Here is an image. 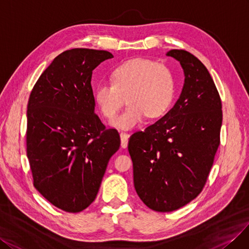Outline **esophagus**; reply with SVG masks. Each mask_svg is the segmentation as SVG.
Wrapping results in <instances>:
<instances>
[{
	"instance_id": "esophagus-1",
	"label": "esophagus",
	"mask_w": 249,
	"mask_h": 249,
	"mask_svg": "<svg viewBox=\"0 0 249 249\" xmlns=\"http://www.w3.org/2000/svg\"><path fill=\"white\" fill-rule=\"evenodd\" d=\"M120 136H121V147L126 148L127 145H128V139H129L130 134L125 133V132H121V133H120Z\"/></svg>"
}]
</instances>
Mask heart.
<instances>
[{
	"instance_id": "heart-1",
	"label": "heart",
	"mask_w": 249,
	"mask_h": 249,
	"mask_svg": "<svg viewBox=\"0 0 249 249\" xmlns=\"http://www.w3.org/2000/svg\"><path fill=\"white\" fill-rule=\"evenodd\" d=\"M175 94V79L170 68L149 60L135 59L118 66L111 83H100L95 90V102L101 114L113 119L129 103L111 125L130 129L150 119L161 117L170 107Z\"/></svg>"
}]
</instances>
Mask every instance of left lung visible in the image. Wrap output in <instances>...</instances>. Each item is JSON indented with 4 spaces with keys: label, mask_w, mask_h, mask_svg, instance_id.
Instances as JSON below:
<instances>
[{
    "label": "left lung",
    "mask_w": 249,
    "mask_h": 249,
    "mask_svg": "<svg viewBox=\"0 0 249 249\" xmlns=\"http://www.w3.org/2000/svg\"><path fill=\"white\" fill-rule=\"evenodd\" d=\"M184 71L181 95L172 109L129 139L133 183L143 204L157 212L185 206L203 190L220 143L221 100L205 67L183 50L166 53Z\"/></svg>",
    "instance_id": "left-lung-1"
}]
</instances>
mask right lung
I'll return each mask as SVG.
<instances>
[{
    "label": "right lung",
    "instance_id": "right-lung-1",
    "mask_svg": "<svg viewBox=\"0 0 249 249\" xmlns=\"http://www.w3.org/2000/svg\"><path fill=\"white\" fill-rule=\"evenodd\" d=\"M114 55L72 49L40 75L27 110V156L35 188L61 210L77 213L98 194L119 132L95 114L93 70Z\"/></svg>",
    "mask_w": 249,
    "mask_h": 249
}]
</instances>
